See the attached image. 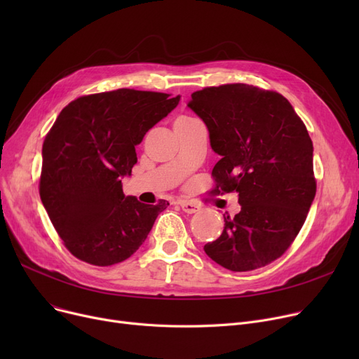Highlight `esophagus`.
<instances>
[{
  "mask_svg": "<svg viewBox=\"0 0 359 359\" xmlns=\"http://www.w3.org/2000/svg\"><path fill=\"white\" fill-rule=\"evenodd\" d=\"M180 208H182L186 214H195V212L199 210V206L195 205L194 202H189V201H182V202H180Z\"/></svg>",
  "mask_w": 359,
  "mask_h": 359,
  "instance_id": "34e87169",
  "label": "esophagus"
}]
</instances>
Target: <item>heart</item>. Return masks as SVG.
I'll list each match as a JSON object with an SVG mask.
<instances>
[{"mask_svg": "<svg viewBox=\"0 0 359 359\" xmlns=\"http://www.w3.org/2000/svg\"><path fill=\"white\" fill-rule=\"evenodd\" d=\"M179 119H187V118H184V116H183V118H179Z\"/></svg>", "mask_w": 359, "mask_h": 359, "instance_id": "heart-1", "label": "heart"}]
</instances>
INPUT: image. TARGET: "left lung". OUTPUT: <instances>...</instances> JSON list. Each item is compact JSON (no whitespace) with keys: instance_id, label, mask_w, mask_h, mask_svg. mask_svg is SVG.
Returning a JSON list of instances; mask_svg holds the SVG:
<instances>
[{"instance_id":"1","label":"left lung","mask_w":359,"mask_h":359,"mask_svg":"<svg viewBox=\"0 0 359 359\" xmlns=\"http://www.w3.org/2000/svg\"><path fill=\"white\" fill-rule=\"evenodd\" d=\"M187 106L219 156L214 192L236 191L241 205L203 250L234 272L266 266L291 246L316 196L307 128L284 96L249 84L206 87Z\"/></svg>"}]
</instances>
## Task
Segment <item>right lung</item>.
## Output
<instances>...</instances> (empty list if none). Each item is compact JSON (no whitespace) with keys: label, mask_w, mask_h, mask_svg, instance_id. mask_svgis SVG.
<instances>
[{"label":"right lung","mask_w":359,"mask_h":359,"mask_svg":"<svg viewBox=\"0 0 359 359\" xmlns=\"http://www.w3.org/2000/svg\"><path fill=\"white\" fill-rule=\"evenodd\" d=\"M180 96L119 88L79 97L62 109L42 147L39 194L65 248L110 266L134 255L168 202L125 196L122 179L135 147L179 104Z\"/></svg>","instance_id":"right-lung-1"}]
</instances>
